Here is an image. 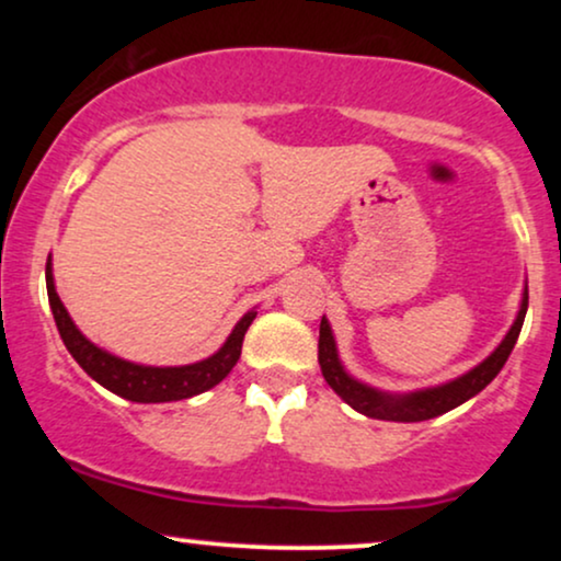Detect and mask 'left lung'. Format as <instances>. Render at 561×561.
Masks as SVG:
<instances>
[{
    "mask_svg": "<svg viewBox=\"0 0 561 561\" xmlns=\"http://www.w3.org/2000/svg\"><path fill=\"white\" fill-rule=\"evenodd\" d=\"M525 313H527V289H525L523 306H519L517 321L512 324V330H508L504 343L495 347L485 362H482L480 366H474L472 371H467L465 377L454 379V382L440 385V388L411 392V396H388V392L366 388V385L356 382L353 377H347L343 366H340L337 347H334L330 324H327V319H321V327H319L321 375H324L327 382H330V388L337 392V396L343 398L347 405H353V409L362 411V414L371 416V420H385V422L433 420V416L446 414V411L469 401V398L478 396L485 385L493 382V377L504 369L508 353H512L514 343H517L519 330H523Z\"/></svg>",
    "mask_w": 561,
    "mask_h": 561,
    "instance_id": "1",
    "label": "left lung"
}]
</instances>
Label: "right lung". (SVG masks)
<instances>
[{
  "instance_id": "1",
  "label": "right lung",
  "mask_w": 561,
  "mask_h": 561,
  "mask_svg": "<svg viewBox=\"0 0 561 561\" xmlns=\"http://www.w3.org/2000/svg\"><path fill=\"white\" fill-rule=\"evenodd\" d=\"M47 295H49V308H53V317L60 332L62 343H66L70 356L79 362V366L87 371L89 377L96 379L102 388H107L115 396L126 398L134 403H169V401H184V398L197 396V392L210 390L214 385L221 382L224 377L234 369V364L240 362L242 353V340L248 327L253 324L255 311L244 313L237 321V327L231 330L229 340L218 353H214L205 362L190 364V366H139L124 358H115L111 353H105L102 347L89 343L83 334L76 330L73 319L68 317L66 306H62L60 295L55 289L53 279V263L47 259Z\"/></svg>"
}]
</instances>
